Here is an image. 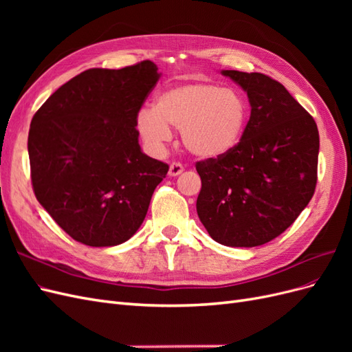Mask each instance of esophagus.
Here are the masks:
<instances>
[{
    "mask_svg": "<svg viewBox=\"0 0 352 352\" xmlns=\"http://www.w3.org/2000/svg\"><path fill=\"white\" fill-rule=\"evenodd\" d=\"M184 166L180 164V163H172L170 164V167H168V176H172V177H175V176H179L180 173L184 172Z\"/></svg>",
    "mask_w": 352,
    "mask_h": 352,
    "instance_id": "esophagus-1",
    "label": "esophagus"
}]
</instances>
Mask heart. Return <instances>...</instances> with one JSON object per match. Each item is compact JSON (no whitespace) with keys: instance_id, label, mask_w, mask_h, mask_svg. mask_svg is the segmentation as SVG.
I'll list each match as a JSON object with an SVG mask.
<instances>
[{"instance_id":"b5f03b06","label":"heart","mask_w":352,"mask_h":352,"mask_svg":"<svg viewBox=\"0 0 352 352\" xmlns=\"http://www.w3.org/2000/svg\"><path fill=\"white\" fill-rule=\"evenodd\" d=\"M250 104L233 88L204 82L180 83L160 92L154 109L136 116V131L146 150L160 154L177 127L186 150L198 158H220L241 142Z\"/></svg>"}]
</instances>
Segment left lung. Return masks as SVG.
Instances as JSON below:
<instances>
[{"label":"left lung","mask_w":352,"mask_h":352,"mask_svg":"<svg viewBox=\"0 0 352 352\" xmlns=\"http://www.w3.org/2000/svg\"><path fill=\"white\" fill-rule=\"evenodd\" d=\"M220 73L247 92L251 116L235 150L197 163V212L216 242L258 247L289 228L313 198L318 131L278 80L263 73Z\"/></svg>","instance_id":"obj_1"}]
</instances>
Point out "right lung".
<instances>
[{
  "label": "right lung",
  "mask_w": 352,
  "mask_h": 352,
  "mask_svg": "<svg viewBox=\"0 0 352 352\" xmlns=\"http://www.w3.org/2000/svg\"><path fill=\"white\" fill-rule=\"evenodd\" d=\"M162 73L145 60L89 69L60 87L30 123L36 199L74 241L114 247L131 239L168 172L140 145L136 116Z\"/></svg>",
  "instance_id": "1"
}]
</instances>
